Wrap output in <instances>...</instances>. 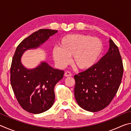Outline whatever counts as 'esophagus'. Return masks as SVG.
I'll list each match as a JSON object with an SVG mask.
<instances>
[{
    "mask_svg": "<svg viewBox=\"0 0 131 131\" xmlns=\"http://www.w3.org/2000/svg\"><path fill=\"white\" fill-rule=\"evenodd\" d=\"M64 75H65V77H70V76H72V74H71V73L69 72H66L65 73V74H64Z\"/></svg>",
    "mask_w": 131,
    "mask_h": 131,
    "instance_id": "34e87169",
    "label": "esophagus"
}]
</instances>
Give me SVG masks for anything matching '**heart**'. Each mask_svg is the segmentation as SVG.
<instances>
[{
  "mask_svg": "<svg viewBox=\"0 0 131 131\" xmlns=\"http://www.w3.org/2000/svg\"><path fill=\"white\" fill-rule=\"evenodd\" d=\"M103 52L100 39L88 35L70 34L64 36L59 47L52 48V57L60 68H65L70 62L79 70L90 69L96 63Z\"/></svg>",
  "mask_w": 131,
  "mask_h": 131,
  "instance_id": "obj_1",
  "label": "heart"
}]
</instances>
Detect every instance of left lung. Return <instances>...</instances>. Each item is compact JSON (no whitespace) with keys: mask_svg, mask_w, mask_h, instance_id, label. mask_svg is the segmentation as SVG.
Returning <instances> with one entry per match:
<instances>
[{"mask_svg":"<svg viewBox=\"0 0 131 131\" xmlns=\"http://www.w3.org/2000/svg\"><path fill=\"white\" fill-rule=\"evenodd\" d=\"M108 52L90 69L74 75V96L83 109L96 112L109 105L123 75V61L117 46L109 40Z\"/></svg>","mask_w":131,"mask_h":131,"instance_id":"obj_1","label":"left lung"}]
</instances>
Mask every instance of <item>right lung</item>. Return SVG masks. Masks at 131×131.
Instances as JSON below:
<instances>
[{
	"mask_svg": "<svg viewBox=\"0 0 131 131\" xmlns=\"http://www.w3.org/2000/svg\"><path fill=\"white\" fill-rule=\"evenodd\" d=\"M58 32L41 29L23 40L16 48L10 68V82L19 105L26 112L39 114L48 110L54 102V87L63 78L64 71L54 69L46 61L34 69L21 63L26 51L36 49Z\"/></svg>",
	"mask_w": 131,
	"mask_h": 131,
	"instance_id": "right-lung-1",
	"label": "right lung"
}]
</instances>
